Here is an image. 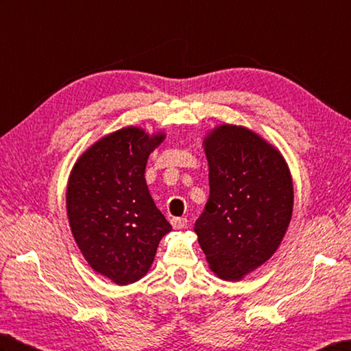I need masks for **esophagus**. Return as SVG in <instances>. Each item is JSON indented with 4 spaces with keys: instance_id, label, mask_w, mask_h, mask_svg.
<instances>
[{
    "instance_id": "obj_1",
    "label": "esophagus",
    "mask_w": 351,
    "mask_h": 351,
    "mask_svg": "<svg viewBox=\"0 0 351 351\" xmlns=\"http://www.w3.org/2000/svg\"><path fill=\"white\" fill-rule=\"evenodd\" d=\"M171 225H173L174 229H183L187 225V219L186 217H173L171 219Z\"/></svg>"
}]
</instances>
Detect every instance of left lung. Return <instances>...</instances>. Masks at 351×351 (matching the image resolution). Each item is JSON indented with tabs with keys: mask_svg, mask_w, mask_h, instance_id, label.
<instances>
[{
	"mask_svg": "<svg viewBox=\"0 0 351 351\" xmlns=\"http://www.w3.org/2000/svg\"><path fill=\"white\" fill-rule=\"evenodd\" d=\"M210 196L195 232L210 269L238 281L277 252L293 211L285 158L261 135L220 125L204 138Z\"/></svg>",
	"mask_w": 351,
	"mask_h": 351,
	"instance_id": "8db88e82",
	"label": "left lung"
}]
</instances>
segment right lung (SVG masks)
<instances>
[{
  "label": "right lung",
  "instance_id": "1",
  "mask_svg": "<svg viewBox=\"0 0 351 351\" xmlns=\"http://www.w3.org/2000/svg\"><path fill=\"white\" fill-rule=\"evenodd\" d=\"M164 140V132L122 128L92 144L68 178L74 240L90 268L119 286L147 274L159 241L173 229L144 178L149 155Z\"/></svg>",
  "mask_w": 351,
  "mask_h": 351
}]
</instances>
